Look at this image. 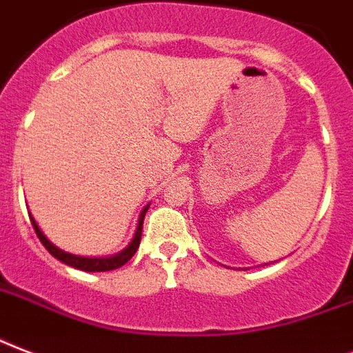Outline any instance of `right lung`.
I'll return each instance as SVG.
<instances>
[{
  "mask_svg": "<svg viewBox=\"0 0 353 353\" xmlns=\"http://www.w3.org/2000/svg\"><path fill=\"white\" fill-rule=\"evenodd\" d=\"M147 210H149V206L139 214L138 228H136V234H134L130 245H128L125 250H121L119 254H116V256H110V258H81V256H73V254L64 252V250H60V248L54 247L53 243L43 236L42 230L38 228L37 221L32 219V215H29V217H31V225L32 228H34V232H37L38 239L42 241L43 247L48 248L51 256H54V258L60 259L62 263L70 265V267H75V269L79 270H86V272H105V270L119 269V267H123V265L127 263L128 259L132 258L134 254H136V250H138L139 247V241H141V228H143V219H145Z\"/></svg>",
  "mask_w": 353,
  "mask_h": 353,
  "instance_id": "obj_1",
  "label": "right lung"
}]
</instances>
